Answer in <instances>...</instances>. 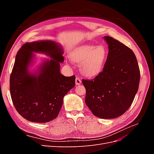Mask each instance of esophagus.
Segmentation results:
<instances>
[{
    "instance_id": "esophagus-1",
    "label": "esophagus",
    "mask_w": 154,
    "mask_h": 154,
    "mask_svg": "<svg viewBox=\"0 0 154 154\" xmlns=\"http://www.w3.org/2000/svg\"><path fill=\"white\" fill-rule=\"evenodd\" d=\"M75 83H76V85H80L81 83H82V80H80V78L77 77V78H76V79H75Z\"/></svg>"
}]
</instances>
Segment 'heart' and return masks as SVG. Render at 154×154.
Returning a JSON list of instances; mask_svg holds the SVG:
<instances>
[{
	"label": "heart",
	"mask_w": 154,
	"mask_h": 154,
	"mask_svg": "<svg viewBox=\"0 0 154 154\" xmlns=\"http://www.w3.org/2000/svg\"><path fill=\"white\" fill-rule=\"evenodd\" d=\"M69 56L74 62L81 63L80 69L83 75L94 78L103 71L108 58V50L102 45L86 44L72 49Z\"/></svg>",
	"instance_id": "heart-1"
}]
</instances>
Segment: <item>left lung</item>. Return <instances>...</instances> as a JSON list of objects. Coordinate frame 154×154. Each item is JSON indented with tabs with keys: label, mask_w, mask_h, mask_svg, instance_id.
<instances>
[{
	"label": "left lung",
	"mask_w": 154,
	"mask_h": 154,
	"mask_svg": "<svg viewBox=\"0 0 154 154\" xmlns=\"http://www.w3.org/2000/svg\"><path fill=\"white\" fill-rule=\"evenodd\" d=\"M109 45L103 71L92 80H82L85 101L96 117L112 119L131 106L138 91L140 71L133 51L119 41L104 36Z\"/></svg>",
	"instance_id": "1"
}]
</instances>
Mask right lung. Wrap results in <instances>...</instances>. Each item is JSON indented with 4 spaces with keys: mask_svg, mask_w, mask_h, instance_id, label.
Segmentation results:
<instances>
[{
    "mask_svg": "<svg viewBox=\"0 0 154 154\" xmlns=\"http://www.w3.org/2000/svg\"><path fill=\"white\" fill-rule=\"evenodd\" d=\"M32 52H43L52 58L41 65L36 75L28 71ZM63 53L62 48L51 40L26 43L17 52L10 79V94L18 114L29 122L44 123L55 119L63 97L75 85V76L60 73Z\"/></svg>",
    "mask_w": 154,
    "mask_h": 154,
    "instance_id": "obj_1",
    "label": "right lung"
}]
</instances>
